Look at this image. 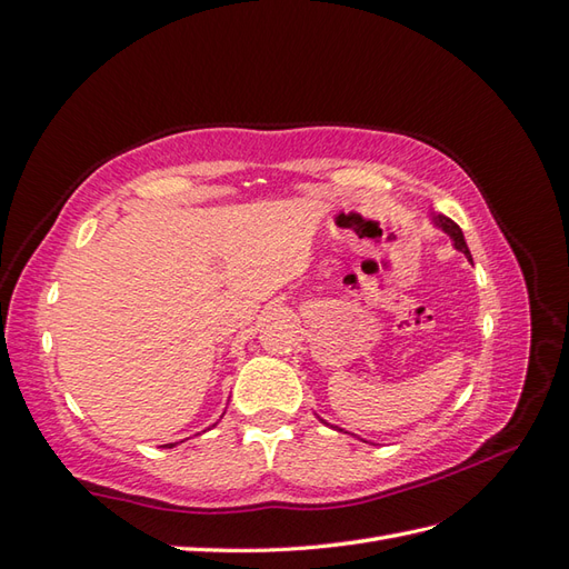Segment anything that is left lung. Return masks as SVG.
Masks as SVG:
<instances>
[{
  "label": "left lung",
  "mask_w": 569,
  "mask_h": 569,
  "mask_svg": "<svg viewBox=\"0 0 569 569\" xmlns=\"http://www.w3.org/2000/svg\"><path fill=\"white\" fill-rule=\"evenodd\" d=\"M431 220H433V224L439 230H443L448 237H451V242H453V247L458 249V252H463L470 261H472V257H470V249H468V244H466V237H463V230L458 228V224L451 220V218H446V216H441V213H436V216H431ZM320 419V417H317ZM322 425H327L325 419H320Z\"/></svg>",
  "instance_id": "left-lung-1"
}]
</instances>
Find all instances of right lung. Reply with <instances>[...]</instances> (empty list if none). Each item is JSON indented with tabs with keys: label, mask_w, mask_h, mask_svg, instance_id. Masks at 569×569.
Wrapping results in <instances>:
<instances>
[{
	"label": "right lung",
	"mask_w": 569,
	"mask_h": 569,
	"mask_svg": "<svg viewBox=\"0 0 569 569\" xmlns=\"http://www.w3.org/2000/svg\"><path fill=\"white\" fill-rule=\"evenodd\" d=\"M213 427H216V425H213ZM167 446H169V448H174V443H167Z\"/></svg>",
	"instance_id": "add662e5"
}]
</instances>
